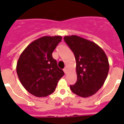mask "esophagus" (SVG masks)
<instances>
[{
    "mask_svg": "<svg viewBox=\"0 0 124 124\" xmlns=\"http://www.w3.org/2000/svg\"><path fill=\"white\" fill-rule=\"evenodd\" d=\"M63 71H64V72L65 73H67V71H68V69H67V68H65L64 70H63Z\"/></svg>",
    "mask_w": 124,
    "mask_h": 124,
    "instance_id": "obj_1",
    "label": "esophagus"
}]
</instances>
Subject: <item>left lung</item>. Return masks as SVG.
Returning a JSON list of instances; mask_svg holds the SVG:
<instances>
[{"mask_svg":"<svg viewBox=\"0 0 124 124\" xmlns=\"http://www.w3.org/2000/svg\"><path fill=\"white\" fill-rule=\"evenodd\" d=\"M64 41L73 52L77 80L70 85L72 92L86 98L95 94L105 82L109 64L106 53L94 42L77 35L66 36Z\"/></svg>","mask_w":124,"mask_h":124,"instance_id":"left-lung-1","label":"left lung"}]
</instances>
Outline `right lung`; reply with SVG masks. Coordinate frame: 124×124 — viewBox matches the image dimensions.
<instances>
[{
    "mask_svg": "<svg viewBox=\"0 0 124 124\" xmlns=\"http://www.w3.org/2000/svg\"><path fill=\"white\" fill-rule=\"evenodd\" d=\"M62 39L60 36L39 38L28 45L18 58V78L24 88L34 96L45 97L51 94L64 75L52 56Z\"/></svg>",
    "mask_w": 124,
    "mask_h": 124,
    "instance_id": "right-lung-1",
    "label": "right lung"
}]
</instances>
